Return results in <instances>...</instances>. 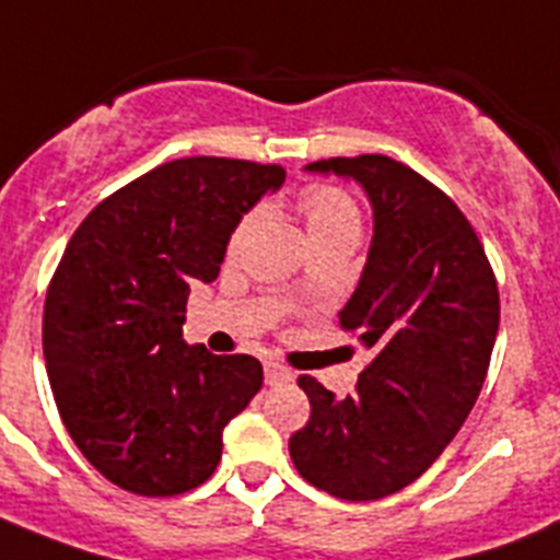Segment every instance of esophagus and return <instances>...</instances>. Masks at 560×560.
<instances>
[{
    "label": "esophagus",
    "instance_id": "obj_1",
    "mask_svg": "<svg viewBox=\"0 0 560 560\" xmlns=\"http://www.w3.org/2000/svg\"><path fill=\"white\" fill-rule=\"evenodd\" d=\"M265 377H267V383H270V386H281V383L293 381V372H290L287 366H281V363L267 361L265 363Z\"/></svg>",
    "mask_w": 560,
    "mask_h": 560
}]
</instances>
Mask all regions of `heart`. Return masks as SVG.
Returning <instances> with one entry per match:
<instances>
[{"mask_svg": "<svg viewBox=\"0 0 560 560\" xmlns=\"http://www.w3.org/2000/svg\"><path fill=\"white\" fill-rule=\"evenodd\" d=\"M295 208L304 217L313 245L338 240V236H358V231H361L358 202L332 183H310V186L301 188L299 197H295ZM253 222H256V211H247L236 222V228L231 231V240H228V253L240 250L242 242L247 240V233L253 231Z\"/></svg>", "mask_w": 560, "mask_h": 560, "instance_id": "b5f03b06", "label": "heart"}]
</instances>
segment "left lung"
Wrapping results in <instances>:
<instances>
[{"label": "left lung", "mask_w": 560, "mask_h": 560, "mask_svg": "<svg viewBox=\"0 0 560 560\" xmlns=\"http://www.w3.org/2000/svg\"><path fill=\"white\" fill-rule=\"evenodd\" d=\"M307 168L352 177L372 202L366 267L340 310L372 361L347 397L301 374L313 411L290 456L318 490L374 502L425 474L470 415L499 332V287L468 217L415 168L386 154Z\"/></svg>", "instance_id": "left-lung-1"}]
</instances>
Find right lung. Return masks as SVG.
<instances>
[{"label":"right lung","mask_w":560,"mask_h":560,"mask_svg":"<svg viewBox=\"0 0 560 560\" xmlns=\"http://www.w3.org/2000/svg\"><path fill=\"white\" fill-rule=\"evenodd\" d=\"M281 183V165L172 160L72 233L47 287V377L72 442L112 485L177 495L220 465L222 431L261 388V363L188 347L186 301L194 279H217L242 213Z\"/></svg>","instance_id":"add662e5"}]
</instances>
